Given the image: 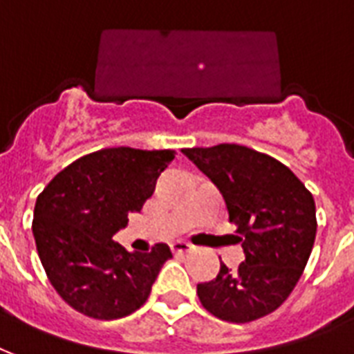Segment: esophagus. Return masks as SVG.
<instances>
[{
    "label": "esophagus",
    "instance_id": "obj_1",
    "mask_svg": "<svg viewBox=\"0 0 354 354\" xmlns=\"http://www.w3.org/2000/svg\"><path fill=\"white\" fill-rule=\"evenodd\" d=\"M171 250H174L175 254H183V252H190V250H194V244L187 243V241H175V243L171 244Z\"/></svg>",
    "mask_w": 354,
    "mask_h": 354
}]
</instances>
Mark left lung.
<instances>
[{
  "mask_svg": "<svg viewBox=\"0 0 354 354\" xmlns=\"http://www.w3.org/2000/svg\"><path fill=\"white\" fill-rule=\"evenodd\" d=\"M224 196L244 259L220 263L214 280L198 283L205 310L222 321L250 323L283 304L312 254L315 201L281 162L254 149L220 143L183 151Z\"/></svg>",
  "mask_w": 354,
  "mask_h": 354,
  "instance_id": "1",
  "label": "left lung"
}]
</instances>
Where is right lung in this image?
<instances>
[{"label": "right lung", "instance_id": "1", "mask_svg": "<svg viewBox=\"0 0 354 354\" xmlns=\"http://www.w3.org/2000/svg\"><path fill=\"white\" fill-rule=\"evenodd\" d=\"M175 151L102 149L66 166L37 198L33 237L50 283L68 306L93 319H119L147 300L164 243L127 252L113 241L155 192Z\"/></svg>", "mask_w": 354, "mask_h": 354}]
</instances>
